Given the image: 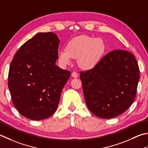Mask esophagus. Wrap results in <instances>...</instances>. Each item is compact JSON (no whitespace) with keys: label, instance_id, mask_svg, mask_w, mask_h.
Wrapping results in <instances>:
<instances>
[{"label":"esophagus","instance_id":"esophagus-1","mask_svg":"<svg viewBox=\"0 0 148 148\" xmlns=\"http://www.w3.org/2000/svg\"><path fill=\"white\" fill-rule=\"evenodd\" d=\"M71 77H73V78H77L78 77V74L76 72H73L71 73Z\"/></svg>","mask_w":148,"mask_h":148}]
</instances>
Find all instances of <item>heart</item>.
Masks as SVG:
<instances>
[{"label":"heart","mask_w":148,"mask_h":148,"mask_svg":"<svg viewBox=\"0 0 148 148\" xmlns=\"http://www.w3.org/2000/svg\"><path fill=\"white\" fill-rule=\"evenodd\" d=\"M107 50L106 43L102 38L82 35L69 41L66 49L59 50L57 59L62 66L70 65L72 59H77L78 67L89 71L99 64Z\"/></svg>","instance_id":"obj_1"}]
</instances>
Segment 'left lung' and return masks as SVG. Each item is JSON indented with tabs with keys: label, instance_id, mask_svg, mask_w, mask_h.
I'll list each match as a JSON object with an SVG mask.
<instances>
[{
	"label": "left lung",
	"instance_id": "1",
	"mask_svg": "<svg viewBox=\"0 0 148 148\" xmlns=\"http://www.w3.org/2000/svg\"><path fill=\"white\" fill-rule=\"evenodd\" d=\"M80 80L90 111L101 118H113L134 102L139 69L133 54L125 50H114L95 68L80 72Z\"/></svg>",
	"mask_w": 148,
	"mask_h": 148
}]
</instances>
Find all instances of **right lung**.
<instances>
[{
  "label": "right lung",
  "mask_w": 148,
  "mask_h": 148,
  "mask_svg": "<svg viewBox=\"0 0 148 148\" xmlns=\"http://www.w3.org/2000/svg\"><path fill=\"white\" fill-rule=\"evenodd\" d=\"M59 42L55 33L38 32L20 48L11 62L8 87L12 100L27 118H48L58 107L71 75L56 64Z\"/></svg>",
  "instance_id": "right-lung-1"
}]
</instances>
